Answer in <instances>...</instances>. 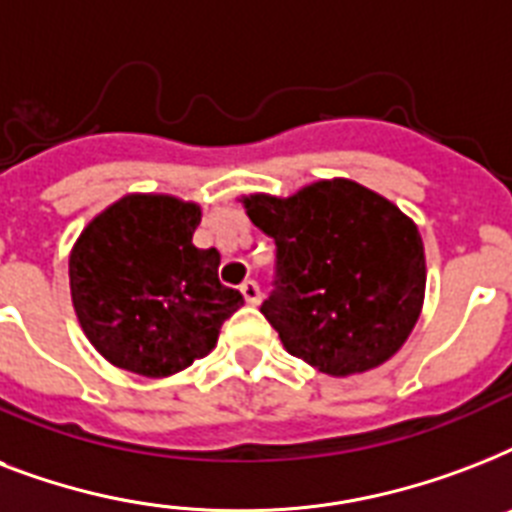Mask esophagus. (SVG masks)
<instances>
[{"instance_id":"obj_1","label":"esophagus","mask_w":512,"mask_h":512,"mask_svg":"<svg viewBox=\"0 0 512 512\" xmlns=\"http://www.w3.org/2000/svg\"><path fill=\"white\" fill-rule=\"evenodd\" d=\"M241 295H244V300H247L249 305H257L260 300H263V292H260V284H257L255 279H247L244 284H241Z\"/></svg>"}]
</instances>
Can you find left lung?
Listing matches in <instances>:
<instances>
[{
  "mask_svg": "<svg viewBox=\"0 0 512 512\" xmlns=\"http://www.w3.org/2000/svg\"><path fill=\"white\" fill-rule=\"evenodd\" d=\"M241 204L276 241V289L260 313L292 356L348 377L404 345L425 300V247L412 217L345 177L287 199L249 193Z\"/></svg>",
  "mask_w": 512,
  "mask_h": 512,
  "instance_id": "8db88e82",
  "label": "left lung"
}]
</instances>
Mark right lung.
Returning <instances> with one entry per match:
<instances>
[{"instance_id": "add662e5", "label": "right lung", "mask_w": 512, "mask_h": 512, "mask_svg": "<svg viewBox=\"0 0 512 512\" xmlns=\"http://www.w3.org/2000/svg\"><path fill=\"white\" fill-rule=\"evenodd\" d=\"M201 207L127 193L87 223L68 257L76 319L100 356L170 377L217 345L244 297L217 279L220 252L193 247Z\"/></svg>"}]
</instances>
